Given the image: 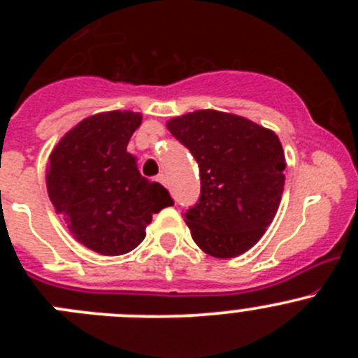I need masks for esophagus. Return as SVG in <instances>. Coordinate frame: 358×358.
<instances>
[{
    "mask_svg": "<svg viewBox=\"0 0 358 358\" xmlns=\"http://www.w3.org/2000/svg\"><path fill=\"white\" fill-rule=\"evenodd\" d=\"M156 180L159 183H162L164 187H168V178H166V175H162V173H161V175H157Z\"/></svg>",
    "mask_w": 358,
    "mask_h": 358,
    "instance_id": "esophagus-1",
    "label": "esophagus"
}]
</instances>
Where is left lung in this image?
I'll list each match as a JSON object with an SVG mask.
<instances>
[{"label": "left lung", "instance_id": "obj_1", "mask_svg": "<svg viewBox=\"0 0 358 358\" xmlns=\"http://www.w3.org/2000/svg\"><path fill=\"white\" fill-rule=\"evenodd\" d=\"M199 164L201 197L183 213L192 239L215 258H234L262 239L284 192L279 136L220 110H196L166 122Z\"/></svg>", "mask_w": 358, "mask_h": 358}]
</instances>
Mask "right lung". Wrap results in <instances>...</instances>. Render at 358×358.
Instances as JSON below:
<instances>
[{
  "instance_id": "right-lung-1",
  "label": "right lung",
  "mask_w": 358,
  "mask_h": 358,
  "mask_svg": "<svg viewBox=\"0 0 358 358\" xmlns=\"http://www.w3.org/2000/svg\"><path fill=\"white\" fill-rule=\"evenodd\" d=\"M142 114L110 110L90 115L62 136L50 154L46 189L78 243L106 256L133 251L152 215L173 199L140 175L126 150Z\"/></svg>"
}]
</instances>
